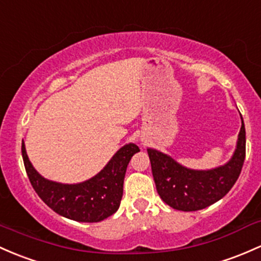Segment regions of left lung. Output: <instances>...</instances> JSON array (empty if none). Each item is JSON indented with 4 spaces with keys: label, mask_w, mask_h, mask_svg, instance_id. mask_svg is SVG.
<instances>
[{
    "label": "left lung",
    "mask_w": 261,
    "mask_h": 261,
    "mask_svg": "<svg viewBox=\"0 0 261 261\" xmlns=\"http://www.w3.org/2000/svg\"><path fill=\"white\" fill-rule=\"evenodd\" d=\"M156 192L164 203L176 210L195 212L217 203L228 194L239 178L245 159V127L238 137L230 161L210 170L188 169L167 154L148 149Z\"/></svg>",
    "instance_id": "obj_1"
}]
</instances>
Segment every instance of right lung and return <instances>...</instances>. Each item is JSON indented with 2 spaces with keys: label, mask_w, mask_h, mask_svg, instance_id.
<instances>
[{
  "label": "right lung",
  "mask_w": 261,
  "mask_h": 261,
  "mask_svg": "<svg viewBox=\"0 0 261 261\" xmlns=\"http://www.w3.org/2000/svg\"><path fill=\"white\" fill-rule=\"evenodd\" d=\"M137 152H139L138 145L125 144L93 178L78 184H62L38 174L31 164L22 142L24 168L38 197L57 214L82 223H97L118 210L125 170Z\"/></svg>",
  "instance_id": "1"
}]
</instances>
